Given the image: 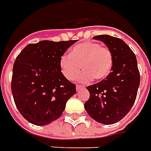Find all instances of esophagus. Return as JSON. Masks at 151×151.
Wrapping results in <instances>:
<instances>
[{
    "instance_id": "1",
    "label": "esophagus",
    "mask_w": 151,
    "mask_h": 151,
    "mask_svg": "<svg viewBox=\"0 0 151 151\" xmlns=\"http://www.w3.org/2000/svg\"><path fill=\"white\" fill-rule=\"evenodd\" d=\"M83 88H85V86H82V85H77V86H76V90H77V91L81 90V89H83Z\"/></svg>"
}]
</instances>
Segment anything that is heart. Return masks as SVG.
Returning <instances> with one entry per match:
<instances>
[{
    "label": "heart",
    "instance_id": "1",
    "mask_svg": "<svg viewBox=\"0 0 151 151\" xmlns=\"http://www.w3.org/2000/svg\"><path fill=\"white\" fill-rule=\"evenodd\" d=\"M82 67L81 68L80 66ZM113 66V56L110 50L96 42H82L73 46L69 55H63L60 60L61 73L69 81H73L81 70L79 80L90 81L106 79Z\"/></svg>",
    "mask_w": 151,
    "mask_h": 151
}]
</instances>
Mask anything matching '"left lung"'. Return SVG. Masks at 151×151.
Instances as JSON below:
<instances>
[{"label":"left lung","mask_w":151,"mask_h":151,"mask_svg":"<svg viewBox=\"0 0 151 151\" xmlns=\"http://www.w3.org/2000/svg\"><path fill=\"white\" fill-rule=\"evenodd\" d=\"M112 53L113 66L101 81L86 87L90 98L85 103L88 115L99 123L111 125L123 119L134 105L139 86V71L135 55L120 38L96 35Z\"/></svg>","instance_id":"obj_1"}]
</instances>
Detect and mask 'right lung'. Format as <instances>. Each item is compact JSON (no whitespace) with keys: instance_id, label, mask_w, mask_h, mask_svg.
I'll return each mask as SVG.
<instances>
[{"instance_id":"obj_1","label":"right lung","mask_w":151,"mask_h":151,"mask_svg":"<svg viewBox=\"0 0 151 151\" xmlns=\"http://www.w3.org/2000/svg\"><path fill=\"white\" fill-rule=\"evenodd\" d=\"M76 40H41L27 45L13 65L12 91L21 116L30 123L45 125L62 115L76 93V85L61 73L60 60Z\"/></svg>"}]
</instances>
